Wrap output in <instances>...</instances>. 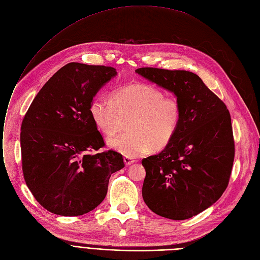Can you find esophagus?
I'll return each mask as SVG.
<instances>
[{"label":"esophagus","mask_w":260,"mask_h":260,"mask_svg":"<svg viewBox=\"0 0 260 260\" xmlns=\"http://www.w3.org/2000/svg\"><path fill=\"white\" fill-rule=\"evenodd\" d=\"M134 159H132V158H129V157H124V162H125V165L128 167V166H130V165H132V164H134Z\"/></svg>","instance_id":"obj_1"}]
</instances>
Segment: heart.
<instances>
[{
    "label": "heart",
    "mask_w": 260,
    "mask_h": 260,
    "mask_svg": "<svg viewBox=\"0 0 260 260\" xmlns=\"http://www.w3.org/2000/svg\"><path fill=\"white\" fill-rule=\"evenodd\" d=\"M94 126L106 136L122 129L128 119L129 132L110 138L108 146L129 158L151 150L166 148L174 138L180 122V105L174 96H166L158 88L136 83L116 89L111 100L99 96L90 104Z\"/></svg>",
    "instance_id": "heart-1"
}]
</instances>
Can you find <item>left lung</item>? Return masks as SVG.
Segmentation results:
<instances>
[{
  "label": "left lung",
  "instance_id": "8db88e82",
  "mask_svg": "<svg viewBox=\"0 0 260 260\" xmlns=\"http://www.w3.org/2000/svg\"><path fill=\"white\" fill-rule=\"evenodd\" d=\"M175 94L181 115L171 143L143 159V198L156 214L181 221L204 211L228 186L234 160L230 113L198 75L142 68L135 71Z\"/></svg>",
  "mask_w": 260,
  "mask_h": 260
}]
</instances>
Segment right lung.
I'll list each match as a JSON object with an SVG mask.
<instances>
[{
	"mask_svg": "<svg viewBox=\"0 0 260 260\" xmlns=\"http://www.w3.org/2000/svg\"><path fill=\"white\" fill-rule=\"evenodd\" d=\"M116 70L71 62L56 72L34 98L21 128L23 173L36 201L52 213L77 216L105 199L111 174L123 156L104 147L89 107Z\"/></svg>",
	"mask_w": 260,
	"mask_h": 260,
	"instance_id": "1",
	"label": "right lung"
}]
</instances>
